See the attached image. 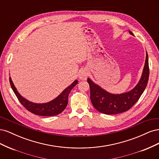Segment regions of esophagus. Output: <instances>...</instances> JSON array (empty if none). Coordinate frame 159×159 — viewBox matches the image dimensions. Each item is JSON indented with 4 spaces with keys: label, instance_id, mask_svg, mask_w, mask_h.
Listing matches in <instances>:
<instances>
[{
    "label": "esophagus",
    "instance_id": "34e87169",
    "mask_svg": "<svg viewBox=\"0 0 159 159\" xmlns=\"http://www.w3.org/2000/svg\"><path fill=\"white\" fill-rule=\"evenodd\" d=\"M88 71L86 69H82L79 71L78 77L81 80H85L88 76Z\"/></svg>",
    "mask_w": 159,
    "mask_h": 159
}]
</instances>
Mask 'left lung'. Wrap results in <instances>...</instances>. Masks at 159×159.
I'll return each instance as SVG.
<instances>
[{"label": "left lung", "instance_id": "8db88e82", "mask_svg": "<svg viewBox=\"0 0 159 159\" xmlns=\"http://www.w3.org/2000/svg\"><path fill=\"white\" fill-rule=\"evenodd\" d=\"M130 34L134 36L131 30ZM149 68L148 57L146 52V59L142 75L138 84L127 92L114 94L106 90L88 78V82L90 87V99L93 107L98 111L107 115H114L127 111L133 107L145 91L148 80Z\"/></svg>", "mask_w": 159, "mask_h": 159}]
</instances>
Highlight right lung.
<instances>
[{
  "instance_id": "add662e5",
  "label": "right lung",
  "mask_w": 159,
  "mask_h": 159,
  "mask_svg": "<svg viewBox=\"0 0 159 159\" xmlns=\"http://www.w3.org/2000/svg\"><path fill=\"white\" fill-rule=\"evenodd\" d=\"M9 81H10V84L14 93H15L19 102L22 103L23 106L30 112L37 115H40V116H54V115H58L63 111L68 105V96L70 91L78 83V81L75 80L55 99L47 103H37L26 99L19 93L15 85H14L11 77L9 78Z\"/></svg>"
}]
</instances>
